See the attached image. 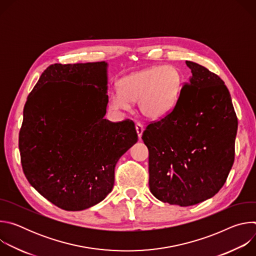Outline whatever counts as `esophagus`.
<instances>
[{"mask_svg": "<svg viewBox=\"0 0 256 256\" xmlns=\"http://www.w3.org/2000/svg\"><path fill=\"white\" fill-rule=\"evenodd\" d=\"M136 134H138V138H140V136L142 134V132H144V126L140 122H136Z\"/></svg>", "mask_w": 256, "mask_h": 256, "instance_id": "esophagus-1", "label": "esophagus"}]
</instances>
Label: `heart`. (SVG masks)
<instances>
[{
  "label": "heart",
  "mask_w": 256,
  "mask_h": 256,
  "mask_svg": "<svg viewBox=\"0 0 256 256\" xmlns=\"http://www.w3.org/2000/svg\"><path fill=\"white\" fill-rule=\"evenodd\" d=\"M180 84L178 70L171 66H152L124 77L120 92L109 96L108 105L116 110H128L130 102L138 101L140 114L158 120L173 106Z\"/></svg>",
  "instance_id": "1"
}]
</instances>
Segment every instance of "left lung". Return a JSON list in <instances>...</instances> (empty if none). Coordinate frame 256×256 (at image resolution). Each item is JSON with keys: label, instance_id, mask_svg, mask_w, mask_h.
Segmentation results:
<instances>
[{"label": "left lung", "instance_id": "1", "mask_svg": "<svg viewBox=\"0 0 256 256\" xmlns=\"http://www.w3.org/2000/svg\"><path fill=\"white\" fill-rule=\"evenodd\" d=\"M192 76L164 118L142 138L149 150V186L163 202L194 206L214 196L235 158L238 120L224 81L186 60Z\"/></svg>", "mask_w": 256, "mask_h": 256}]
</instances>
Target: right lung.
I'll return each instance as SVG.
<instances>
[{"instance_id": "add662e5", "label": "right lung", "mask_w": 256, "mask_h": 256, "mask_svg": "<svg viewBox=\"0 0 256 256\" xmlns=\"http://www.w3.org/2000/svg\"><path fill=\"white\" fill-rule=\"evenodd\" d=\"M107 64H54L27 97L19 132L23 172L44 198L82 210L112 190L118 159L138 140L134 124L104 118Z\"/></svg>"}]
</instances>
